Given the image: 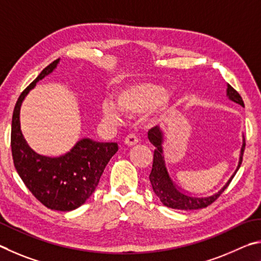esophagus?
Segmentation results:
<instances>
[{
    "label": "esophagus",
    "instance_id": "obj_1",
    "mask_svg": "<svg viewBox=\"0 0 261 261\" xmlns=\"http://www.w3.org/2000/svg\"><path fill=\"white\" fill-rule=\"evenodd\" d=\"M139 143V139L136 138L135 135H128L127 138L125 139V144L127 147H134Z\"/></svg>",
    "mask_w": 261,
    "mask_h": 261
}]
</instances>
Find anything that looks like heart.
I'll use <instances>...</instances> for the list:
<instances>
[{"instance_id": "1", "label": "heart", "mask_w": 261, "mask_h": 261, "mask_svg": "<svg viewBox=\"0 0 261 261\" xmlns=\"http://www.w3.org/2000/svg\"><path fill=\"white\" fill-rule=\"evenodd\" d=\"M168 90L163 86L150 82H136L126 86L117 94L116 103L118 108L128 116H136L151 111L158 107V118L166 120L173 112V107L167 103ZM116 104L104 100L102 104V116L104 120L112 123L121 121L120 112Z\"/></svg>"}]
</instances>
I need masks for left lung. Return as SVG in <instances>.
I'll return each mask as SVG.
<instances>
[{
	"label": "left lung",
	"mask_w": 261,
	"mask_h": 261,
	"mask_svg": "<svg viewBox=\"0 0 261 261\" xmlns=\"http://www.w3.org/2000/svg\"><path fill=\"white\" fill-rule=\"evenodd\" d=\"M227 97L232 102L244 107V102L242 99L241 95L232 88L230 85L227 84ZM148 139L150 142L154 145V152H153V163H152V170L150 173L149 179L151 182L152 189L154 194L157 195V197L161 199V202L167 207L176 208V210H198L208 206L210 204H212L219 196H220L225 189L229 186L232 177L235 176L236 172L239 171L241 167L242 161H243V153L245 149V138L243 135V144L241 148L240 153V161L239 165H237L236 171L234 172L229 180L227 181V184L222 187L220 190H218L217 193L211 195H200V196H194L190 194L185 193L184 190H181L174 182L172 181L170 174H168L165 158H164V132L159 127H153L148 132Z\"/></svg>",
	"instance_id": "1"
}]
</instances>
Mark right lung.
I'll list each match as a JSON object with an SVG mask.
<instances>
[{
  "label": "right lung",
  "mask_w": 261,
  "mask_h": 261,
  "mask_svg": "<svg viewBox=\"0 0 261 261\" xmlns=\"http://www.w3.org/2000/svg\"><path fill=\"white\" fill-rule=\"evenodd\" d=\"M58 63L59 58L45 67L18 98L12 114L11 151L17 173L36 199L50 210L72 211L93 195L105 166L118 151V144L81 139L58 157L43 156L27 144L20 129L22 100Z\"/></svg>",
  "instance_id": "right-lung-1"
}]
</instances>
